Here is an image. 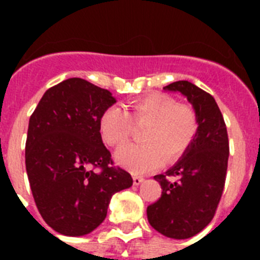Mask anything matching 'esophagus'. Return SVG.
Instances as JSON below:
<instances>
[{
  "label": "esophagus",
  "mask_w": 260,
  "mask_h": 260,
  "mask_svg": "<svg viewBox=\"0 0 260 260\" xmlns=\"http://www.w3.org/2000/svg\"><path fill=\"white\" fill-rule=\"evenodd\" d=\"M143 181H144V178L143 177H140V175H134V185H140Z\"/></svg>",
  "instance_id": "1"
}]
</instances>
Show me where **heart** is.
Here are the masks:
<instances>
[{"label":"heart","mask_w":260,"mask_h":260,"mask_svg":"<svg viewBox=\"0 0 260 260\" xmlns=\"http://www.w3.org/2000/svg\"><path fill=\"white\" fill-rule=\"evenodd\" d=\"M134 122L147 125L143 144L120 147L114 159L126 170L146 174L160 167L166 159L175 162L193 144L200 120L191 105L178 104L167 94L155 93L135 101L129 112L110 106L100 117V134L109 146H120L132 135Z\"/></svg>","instance_id":"b5f03b06"}]
</instances>
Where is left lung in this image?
Wrapping results in <instances>:
<instances>
[{
    "label": "left lung",
    "mask_w": 260,
    "mask_h": 260,
    "mask_svg": "<svg viewBox=\"0 0 260 260\" xmlns=\"http://www.w3.org/2000/svg\"><path fill=\"white\" fill-rule=\"evenodd\" d=\"M179 91L198 114L200 128L189 150L165 174L155 175L162 196L147 208L151 226L171 239H189L213 218L225 183L230 143L214 98L189 81L163 87Z\"/></svg>",
    "instance_id": "8db88e82"
}]
</instances>
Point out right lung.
<instances>
[{
  "label": "right lung",
  "mask_w": 260,
  "mask_h": 260,
  "mask_svg": "<svg viewBox=\"0 0 260 260\" xmlns=\"http://www.w3.org/2000/svg\"><path fill=\"white\" fill-rule=\"evenodd\" d=\"M114 102L109 90L70 78L47 90L30 116L26 174L43 220L58 234H90L105 220L112 196L134 183L113 167L100 134V117Z\"/></svg>",
  "instance_id": "right-lung-1"
}]
</instances>
